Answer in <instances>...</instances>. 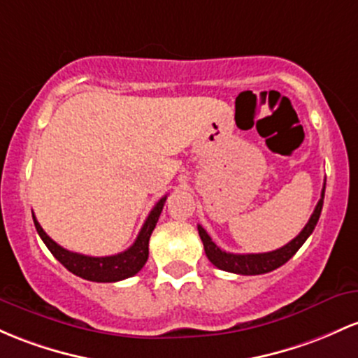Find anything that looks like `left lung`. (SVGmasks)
<instances>
[{
	"instance_id": "left-lung-1",
	"label": "left lung",
	"mask_w": 358,
	"mask_h": 358,
	"mask_svg": "<svg viewBox=\"0 0 358 358\" xmlns=\"http://www.w3.org/2000/svg\"><path fill=\"white\" fill-rule=\"evenodd\" d=\"M324 188L321 192V199L317 202L316 209H314L313 215L309 217L308 224L304 226V229L297 234L292 241L287 243L282 248L268 251V253H250V255H236V253H227V251H222L212 241L207 231L203 229L202 226H199V236L203 243V250H206L207 258H209L212 265L217 266L219 270H224V272H233V273H241V275H262L268 273L272 270L278 268L284 263H287L294 255L297 253V250L304 245V241L311 236V233L316 227L317 221H320L321 209H323V199H324Z\"/></svg>"
}]
</instances>
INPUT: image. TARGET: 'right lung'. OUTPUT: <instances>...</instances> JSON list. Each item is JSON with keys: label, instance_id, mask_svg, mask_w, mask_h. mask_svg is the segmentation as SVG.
I'll return each instance as SVG.
<instances>
[{"label": "right lung", "instance_id": "add662e5", "mask_svg": "<svg viewBox=\"0 0 358 358\" xmlns=\"http://www.w3.org/2000/svg\"><path fill=\"white\" fill-rule=\"evenodd\" d=\"M164 202H166V197L161 199L159 202L152 207V210L149 212L146 222L141 227L134 245H132L131 248L122 251V253L112 255V257H88V255L73 253V251L64 250L62 246H59L54 239L47 236L45 231L42 229V226L38 224L37 219H35V215H32L38 236H41L42 241L45 243V246L49 248L50 253H52L71 273L92 282H119L136 275L141 268H143L144 263L148 262L149 238H151V233L155 231Z\"/></svg>", "mask_w": 358, "mask_h": 358}]
</instances>
